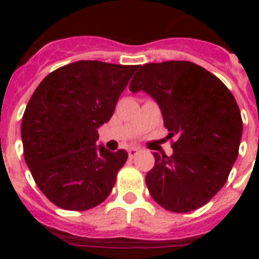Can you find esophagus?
Returning a JSON list of instances; mask_svg holds the SVG:
<instances>
[{
	"instance_id": "esophagus-1",
	"label": "esophagus",
	"mask_w": 259,
	"mask_h": 259,
	"mask_svg": "<svg viewBox=\"0 0 259 259\" xmlns=\"http://www.w3.org/2000/svg\"><path fill=\"white\" fill-rule=\"evenodd\" d=\"M139 151H140V150H139V148H136V147H132V148H129V150H127V152H129V157H135V155H137V154H139Z\"/></svg>"
}]
</instances>
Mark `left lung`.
<instances>
[{"instance_id": "obj_1", "label": "left lung", "mask_w": 259, "mask_h": 259, "mask_svg": "<svg viewBox=\"0 0 259 259\" xmlns=\"http://www.w3.org/2000/svg\"><path fill=\"white\" fill-rule=\"evenodd\" d=\"M157 102L163 124L178 136L174 154H154L150 194L172 212L205 205L226 183L239 155L243 120L233 94L215 74L187 61L146 64L130 83Z\"/></svg>"}]
</instances>
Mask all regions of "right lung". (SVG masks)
I'll return each instance as SVG.
<instances>
[{
    "instance_id": "obj_1",
    "label": "right lung",
    "mask_w": 259,
    "mask_h": 259,
    "mask_svg": "<svg viewBox=\"0 0 259 259\" xmlns=\"http://www.w3.org/2000/svg\"><path fill=\"white\" fill-rule=\"evenodd\" d=\"M137 68L77 61L54 70L33 93L22 119L23 155L38 189L59 208L85 211L111 194L127 152L96 144L98 129Z\"/></svg>"
}]
</instances>
